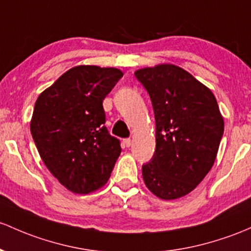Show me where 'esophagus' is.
I'll return each mask as SVG.
<instances>
[{"label":"esophagus","instance_id":"esophagus-1","mask_svg":"<svg viewBox=\"0 0 251 251\" xmlns=\"http://www.w3.org/2000/svg\"><path fill=\"white\" fill-rule=\"evenodd\" d=\"M124 145H125L126 148L131 147V145H132V140H131L130 138H127V139H124Z\"/></svg>","mask_w":251,"mask_h":251}]
</instances>
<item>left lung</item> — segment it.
<instances>
[{
  "label": "left lung",
  "mask_w": 251,
  "mask_h": 251,
  "mask_svg": "<svg viewBox=\"0 0 251 251\" xmlns=\"http://www.w3.org/2000/svg\"><path fill=\"white\" fill-rule=\"evenodd\" d=\"M152 102L156 151L142 168L143 180L162 200L191 193L210 172L224 133L216 96L188 71L174 64L137 70Z\"/></svg>",
  "instance_id": "left-lung-1"
}]
</instances>
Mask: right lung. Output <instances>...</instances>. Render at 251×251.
I'll return each instance as SVG.
<instances>
[{
    "instance_id": "add662e5",
    "label": "right lung",
    "mask_w": 251,
    "mask_h": 251,
    "mask_svg": "<svg viewBox=\"0 0 251 251\" xmlns=\"http://www.w3.org/2000/svg\"><path fill=\"white\" fill-rule=\"evenodd\" d=\"M123 77L117 68L77 65L38 96L31 133L44 164L75 194L107 183L121 148L104 127L102 101Z\"/></svg>"
}]
</instances>
